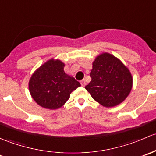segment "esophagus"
I'll return each mask as SVG.
<instances>
[{"mask_svg":"<svg viewBox=\"0 0 156 156\" xmlns=\"http://www.w3.org/2000/svg\"><path fill=\"white\" fill-rule=\"evenodd\" d=\"M80 83H81L82 86H86V80H81V81H80Z\"/></svg>","mask_w":156,"mask_h":156,"instance_id":"obj_1","label":"esophagus"}]
</instances>
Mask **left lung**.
<instances>
[{
    "label": "left lung",
    "mask_w": 156,
    "mask_h": 156,
    "mask_svg": "<svg viewBox=\"0 0 156 156\" xmlns=\"http://www.w3.org/2000/svg\"><path fill=\"white\" fill-rule=\"evenodd\" d=\"M90 76L91 82L85 88L96 101L106 107L122 102L132 87V76L128 69L109 53L96 58Z\"/></svg>",
    "instance_id": "obj_1"
}]
</instances>
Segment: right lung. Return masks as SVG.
Masks as SVG:
<instances>
[{"instance_id":"right-lung-1","label":"right lung","mask_w":156,"mask_h":156,"mask_svg":"<svg viewBox=\"0 0 156 156\" xmlns=\"http://www.w3.org/2000/svg\"><path fill=\"white\" fill-rule=\"evenodd\" d=\"M61 61L49 60L34 73L29 81L32 98L40 106L55 110L62 107L80 83L64 70Z\"/></svg>"}]
</instances>
